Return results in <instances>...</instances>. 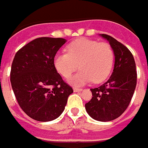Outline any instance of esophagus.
<instances>
[{"instance_id": "esophagus-1", "label": "esophagus", "mask_w": 148, "mask_h": 148, "mask_svg": "<svg viewBox=\"0 0 148 148\" xmlns=\"http://www.w3.org/2000/svg\"><path fill=\"white\" fill-rule=\"evenodd\" d=\"M74 92H80L82 91V88H74Z\"/></svg>"}]
</instances>
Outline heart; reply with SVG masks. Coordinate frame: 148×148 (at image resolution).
<instances>
[{"label":"heart","instance_id":"heart-1","mask_svg":"<svg viewBox=\"0 0 148 148\" xmlns=\"http://www.w3.org/2000/svg\"><path fill=\"white\" fill-rule=\"evenodd\" d=\"M67 53H59L54 58L56 69L64 78H69L79 68L81 71L70 79L72 84H84L92 80L100 84L107 79L112 69L115 53L110 44L81 38L70 42Z\"/></svg>","mask_w":148,"mask_h":148}]
</instances>
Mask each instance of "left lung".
<instances>
[{"mask_svg": "<svg viewBox=\"0 0 148 148\" xmlns=\"http://www.w3.org/2000/svg\"><path fill=\"white\" fill-rule=\"evenodd\" d=\"M101 36L114 50V69L104 84L90 89L92 97L85 108L92 119L106 122L118 118L128 108L137 84V71L134 56L125 45L109 35Z\"/></svg>", "mask_w": 148, "mask_h": 148, "instance_id": "obj_1", "label": "left lung"}]
</instances>
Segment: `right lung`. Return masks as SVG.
Returning a JSON list of instances; mask_svg holds the SVG:
<instances>
[{
  "label": "right lung",
  "mask_w": 148,
  "mask_h": 148,
  "mask_svg": "<svg viewBox=\"0 0 148 148\" xmlns=\"http://www.w3.org/2000/svg\"><path fill=\"white\" fill-rule=\"evenodd\" d=\"M65 42L39 38L14 56L10 70L12 89L21 109L33 120L47 122L58 118L74 92L54 65L55 56Z\"/></svg>",
  "instance_id": "right-lung-1"
}]
</instances>
